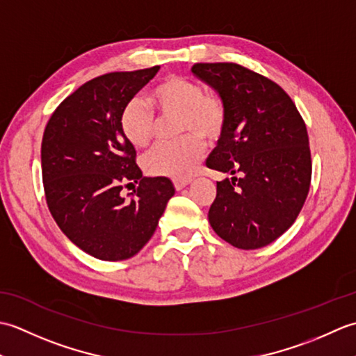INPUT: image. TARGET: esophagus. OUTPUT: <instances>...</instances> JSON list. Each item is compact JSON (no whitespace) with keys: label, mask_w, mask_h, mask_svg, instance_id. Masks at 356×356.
I'll return each instance as SVG.
<instances>
[{"label":"esophagus","mask_w":356,"mask_h":356,"mask_svg":"<svg viewBox=\"0 0 356 356\" xmlns=\"http://www.w3.org/2000/svg\"><path fill=\"white\" fill-rule=\"evenodd\" d=\"M190 182L191 180H174V186H176V190L177 191H180V190H184V188L186 186V185H190Z\"/></svg>","instance_id":"34e87169"}]
</instances>
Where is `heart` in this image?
I'll list each match as a JSON object with an SVG mask.
<instances>
[{"instance_id": "obj_1", "label": "heart", "mask_w": 356, "mask_h": 356, "mask_svg": "<svg viewBox=\"0 0 356 356\" xmlns=\"http://www.w3.org/2000/svg\"><path fill=\"white\" fill-rule=\"evenodd\" d=\"M147 101L161 116H180V133L186 134L176 143H163L143 159V166L151 176L185 179L195 170L205 154V140L222 134L226 108L220 97L205 95V90L190 79L168 76L151 88ZM119 127L124 138L136 148H145L153 140L156 120L148 105L139 97H131L120 110Z\"/></svg>"}]
</instances>
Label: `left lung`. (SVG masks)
Instances as JSON below:
<instances>
[{
  "mask_svg": "<svg viewBox=\"0 0 356 356\" xmlns=\"http://www.w3.org/2000/svg\"><path fill=\"white\" fill-rule=\"evenodd\" d=\"M191 72L226 108L207 166L232 177L217 182L211 228L238 249L266 246L291 228L311 186L305 120L282 87L238 64H194Z\"/></svg>",
  "mask_w": 356,
  "mask_h": 356,
  "instance_id": "left-lung-1",
  "label": "left lung"
}]
</instances>
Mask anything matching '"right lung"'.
Wrapping results in <instances>:
<instances>
[{
    "mask_svg": "<svg viewBox=\"0 0 356 356\" xmlns=\"http://www.w3.org/2000/svg\"><path fill=\"white\" fill-rule=\"evenodd\" d=\"M161 67L115 72L81 86L45 127L41 166L45 200L67 238L95 259H131L148 243L172 197L168 177H143L119 115ZM140 186L127 201L122 184Z\"/></svg>",
    "mask_w": 356,
    "mask_h": 356,
    "instance_id": "1",
    "label": "right lung"
}]
</instances>
